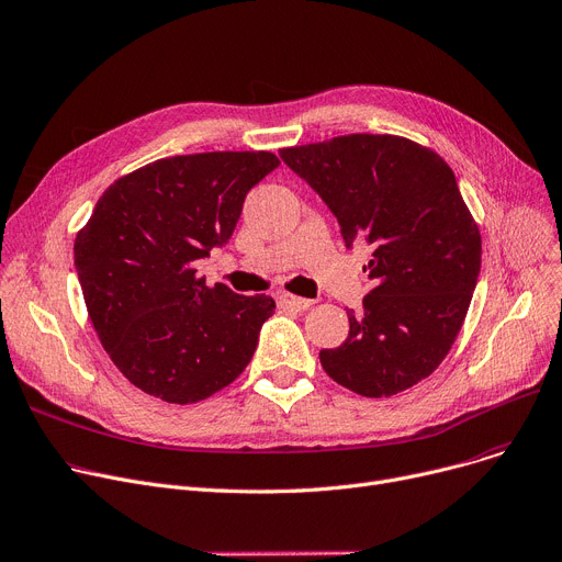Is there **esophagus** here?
<instances>
[{"label": "esophagus", "mask_w": 562, "mask_h": 562, "mask_svg": "<svg viewBox=\"0 0 562 562\" xmlns=\"http://www.w3.org/2000/svg\"><path fill=\"white\" fill-rule=\"evenodd\" d=\"M277 304H279L281 308L296 311V313L308 311V308L313 306L311 300H304V296H294V294H290V292H279V294H277Z\"/></svg>", "instance_id": "1"}]
</instances>
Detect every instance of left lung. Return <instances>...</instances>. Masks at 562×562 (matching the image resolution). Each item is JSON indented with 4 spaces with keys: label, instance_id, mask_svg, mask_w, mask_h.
<instances>
[{
    "label": "left lung",
    "instance_id": "obj_1",
    "mask_svg": "<svg viewBox=\"0 0 562 562\" xmlns=\"http://www.w3.org/2000/svg\"><path fill=\"white\" fill-rule=\"evenodd\" d=\"M340 224L374 245L372 290L349 315V336L322 349L336 383L392 397L431 374L465 322L481 270V234L449 165L400 136L351 134L281 149Z\"/></svg>",
    "mask_w": 562,
    "mask_h": 562
}]
</instances>
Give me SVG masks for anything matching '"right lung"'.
I'll return each mask as SVG.
<instances>
[{
    "label": "right lung",
    "mask_w": 562,
    "mask_h": 562,
    "mask_svg": "<svg viewBox=\"0 0 562 562\" xmlns=\"http://www.w3.org/2000/svg\"><path fill=\"white\" fill-rule=\"evenodd\" d=\"M277 168L270 151L160 158L117 179L77 234L75 268L94 331L151 397L202 402L249 366L274 300L209 288L196 266L234 236L247 192Z\"/></svg>",
    "instance_id": "obj_1"
}]
</instances>
